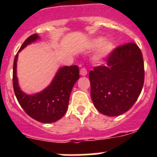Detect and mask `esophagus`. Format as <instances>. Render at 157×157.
Masks as SVG:
<instances>
[{
  "label": "esophagus",
  "instance_id": "34e87169",
  "mask_svg": "<svg viewBox=\"0 0 157 157\" xmlns=\"http://www.w3.org/2000/svg\"><path fill=\"white\" fill-rule=\"evenodd\" d=\"M80 73L82 76H85L87 74V71H86V69L85 68V67H82V68L80 69Z\"/></svg>",
  "mask_w": 157,
  "mask_h": 157
}]
</instances>
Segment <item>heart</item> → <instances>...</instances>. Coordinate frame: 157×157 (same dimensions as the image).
<instances>
[{"instance_id":"1","label":"heart","mask_w":157,"mask_h":157,"mask_svg":"<svg viewBox=\"0 0 157 157\" xmlns=\"http://www.w3.org/2000/svg\"><path fill=\"white\" fill-rule=\"evenodd\" d=\"M104 41H105V39L103 38H97L92 42V47L93 48H98V47L101 46L99 54H98V58H103V57L108 55L115 47L112 42H105L104 43Z\"/></svg>"}]
</instances>
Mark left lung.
Segmentation results:
<instances>
[{
    "label": "left lung",
    "instance_id": "1",
    "mask_svg": "<svg viewBox=\"0 0 157 157\" xmlns=\"http://www.w3.org/2000/svg\"><path fill=\"white\" fill-rule=\"evenodd\" d=\"M106 65L90 71L92 100L108 116H118L133 106L144 82V64L140 48L134 42L116 47L109 54Z\"/></svg>",
    "mask_w": 157,
    "mask_h": 157
}]
</instances>
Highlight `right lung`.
I'll return each mask as SVG.
<instances>
[{"mask_svg": "<svg viewBox=\"0 0 157 157\" xmlns=\"http://www.w3.org/2000/svg\"><path fill=\"white\" fill-rule=\"evenodd\" d=\"M39 38L37 34L30 36L25 40L18 52ZM17 57L18 53L14 58L13 86L20 106L28 115L39 122L52 123L62 118L68 107L70 95L73 86L80 77L78 67L72 65L61 67L48 87L41 93L29 96L23 93L18 85Z\"/></svg>", "mask_w": 157, "mask_h": 157, "instance_id": "obj_1", "label": "right lung"}]
</instances>
